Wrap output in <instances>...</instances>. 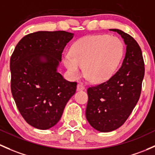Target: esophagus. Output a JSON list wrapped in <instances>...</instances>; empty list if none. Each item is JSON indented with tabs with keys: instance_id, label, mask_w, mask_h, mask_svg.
I'll list each match as a JSON object with an SVG mask.
<instances>
[{
	"instance_id": "esophagus-1",
	"label": "esophagus",
	"mask_w": 155,
	"mask_h": 155,
	"mask_svg": "<svg viewBox=\"0 0 155 155\" xmlns=\"http://www.w3.org/2000/svg\"><path fill=\"white\" fill-rule=\"evenodd\" d=\"M84 89V87L81 84H77V87H76V90L78 91H83Z\"/></svg>"
}]
</instances>
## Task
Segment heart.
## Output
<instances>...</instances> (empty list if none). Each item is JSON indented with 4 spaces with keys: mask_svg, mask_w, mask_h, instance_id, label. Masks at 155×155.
<instances>
[{
    "mask_svg": "<svg viewBox=\"0 0 155 155\" xmlns=\"http://www.w3.org/2000/svg\"><path fill=\"white\" fill-rule=\"evenodd\" d=\"M124 54L121 41L107 35H87L76 41L64 64L71 74L78 76L84 67L85 77L92 83H101L116 72Z\"/></svg>",
    "mask_w": 155,
    "mask_h": 155,
    "instance_id": "heart-1",
    "label": "heart"
}]
</instances>
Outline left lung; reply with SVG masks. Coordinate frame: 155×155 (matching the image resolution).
<instances>
[{
	"instance_id": "8db88e82",
	"label": "left lung",
	"mask_w": 155,
	"mask_h": 155,
	"mask_svg": "<svg viewBox=\"0 0 155 155\" xmlns=\"http://www.w3.org/2000/svg\"><path fill=\"white\" fill-rule=\"evenodd\" d=\"M126 53L118 71L106 82L87 88L86 119L94 129L110 132L126 121L139 100L145 68L141 49L134 38L118 29Z\"/></svg>"
}]
</instances>
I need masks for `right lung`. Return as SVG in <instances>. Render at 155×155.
<instances>
[{
	"instance_id": "right-lung-1",
	"label": "right lung",
	"mask_w": 155,
	"mask_h": 155,
	"mask_svg": "<svg viewBox=\"0 0 155 155\" xmlns=\"http://www.w3.org/2000/svg\"><path fill=\"white\" fill-rule=\"evenodd\" d=\"M74 34L38 31L21 39L10 58L11 91L23 118L35 128L57 124L76 82L58 72L61 54Z\"/></svg>"
}]
</instances>
